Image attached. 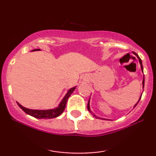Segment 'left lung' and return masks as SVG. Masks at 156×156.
<instances>
[{"label":"left lung","instance_id":"left-lung-1","mask_svg":"<svg viewBox=\"0 0 156 156\" xmlns=\"http://www.w3.org/2000/svg\"><path fill=\"white\" fill-rule=\"evenodd\" d=\"M133 52V54H134L136 55V57H137V58L138 59V60H139V62H140V68H141V71H142V72H144V67H143V65H142V61H141V59H140V58L139 57V56H138V55L136 54V52ZM144 82H145V80H144V79H143V82H142V84H143V89L144 88ZM141 96H142V94L140 95V98H139V99H138V101H137V103H136L135 105H134V106H133V108H135L136 106V105H137V104L138 103V102H139V101H140V98H141ZM90 98H89V101H88V104H87V108H88V111L89 112L91 113V114L93 115L94 116V117H95L96 119H104V120H108V121H111V119H104V118H101V117H99V116H96V115L94 114V113L91 112V108H90V105H89V103H90Z\"/></svg>","mask_w":156,"mask_h":156}]
</instances>
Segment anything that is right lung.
<instances>
[{"instance_id":"obj_1","label":"right lung","mask_w":156,"mask_h":156,"mask_svg":"<svg viewBox=\"0 0 156 156\" xmlns=\"http://www.w3.org/2000/svg\"><path fill=\"white\" fill-rule=\"evenodd\" d=\"M76 86L72 87V88L69 89L67 91V92L62 99L59 105L55 107V108H52V109H45V110H38V109H30V108H25L21 104H20L18 102H17L18 105L20 106V108L23 111L26 113L27 114L30 115L35 117L36 119H50L52 118H56V117L59 116V115L62 114V112L65 110L66 104H67L68 98L70 97V95L73 93V91L75 90Z\"/></svg>"}]
</instances>
